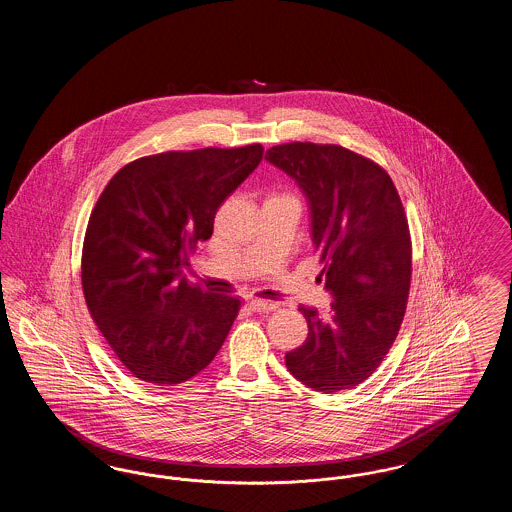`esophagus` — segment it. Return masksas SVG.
<instances>
[{
    "label": "esophagus",
    "mask_w": 512,
    "mask_h": 512,
    "mask_svg": "<svg viewBox=\"0 0 512 512\" xmlns=\"http://www.w3.org/2000/svg\"><path fill=\"white\" fill-rule=\"evenodd\" d=\"M249 305H251V309H253V311H257V313H270V311H274V309H276V303H272V301H265V299H259V297H253V299L249 301Z\"/></svg>",
    "instance_id": "esophagus-1"
}]
</instances>
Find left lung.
<instances>
[{
	"instance_id": "obj_1",
	"label": "left lung",
	"mask_w": 512,
	"mask_h": 512,
	"mask_svg": "<svg viewBox=\"0 0 512 512\" xmlns=\"http://www.w3.org/2000/svg\"><path fill=\"white\" fill-rule=\"evenodd\" d=\"M265 159L307 197L320 278L334 297L328 318L299 307L309 334L286 366L313 390L355 388L388 355L407 309L411 234L401 197L388 172L345 147L293 142Z\"/></svg>"
}]
</instances>
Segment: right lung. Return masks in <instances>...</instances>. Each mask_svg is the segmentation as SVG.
Masks as SVG:
<instances>
[{"mask_svg": "<svg viewBox=\"0 0 512 512\" xmlns=\"http://www.w3.org/2000/svg\"><path fill=\"white\" fill-rule=\"evenodd\" d=\"M263 146L167 151L122 167L88 220L82 290L113 353L136 378L174 386L219 353L240 299L186 280L220 203L263 159Z\"/></svg>", "mask_w": 512, "mask_h": 512, "instance_id": "obj_1", "label": "right lung"}]
</instances>
